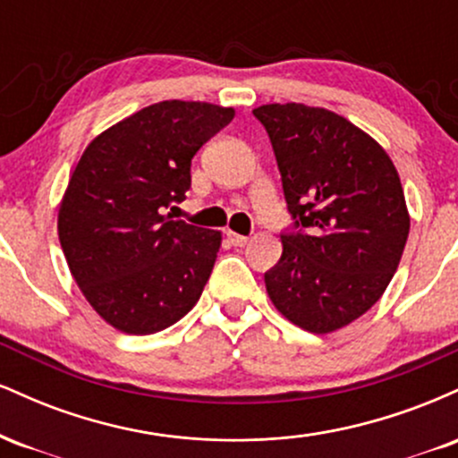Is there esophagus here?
<instances>
[{"instance_id":"esophagus-1","label":"esophagus","mask_w":458,"mask_h":458,"mask_svg":"<svg viewBox=\"0 0 458 458\" xmlns=\"http://www.w3.org/2000/svg\"><path fill=\"white\" fill-rule=\"evenodd\" d=\"M228 239H230V243H233L234 247H245L247 243H250V239H247V236H243V234H236V233H233V230H228Z\"/></svg>"}]
</instances>
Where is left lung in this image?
Masks as SVG:
<instances>
[{"mask_svg": "<svg viewBox=\"0 0 458 458\" xmlns=\"http://www.w3.org/2000/svg\"><path fill=\"white\" fill-rule=\"evenodd\" d=\"M254 115L293 217L267 293L291 323L329 334L375 306L396 273L409 236L401 178L370 135L329 109L273 103Z\"/></svg>", "mask_w": 458, "mask_h": 458, "instance_id": "obj_1", "label": "left lung"}]
</instances>
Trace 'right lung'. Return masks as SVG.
I'll return each instance as SVG.
<instances>
[{
    "label": "right lung",
    "instance_id": "right-lung-1",
    "mask_svg": "<svg viewBox=\"0 0 458 458\" xmlns=\"http://www.w3.org/2000/svg\"><path fill=\"white\" fill-rule=\"evenodd\" d=\"M233 118V107L161 101L83 150L57 234L83 297L112 327L157 334L202 295L222 234L163 213L185 199L193 155Z\"/></svg>",
    "mask_w": 458,
    "mask_h": 458
}]
</instances>
